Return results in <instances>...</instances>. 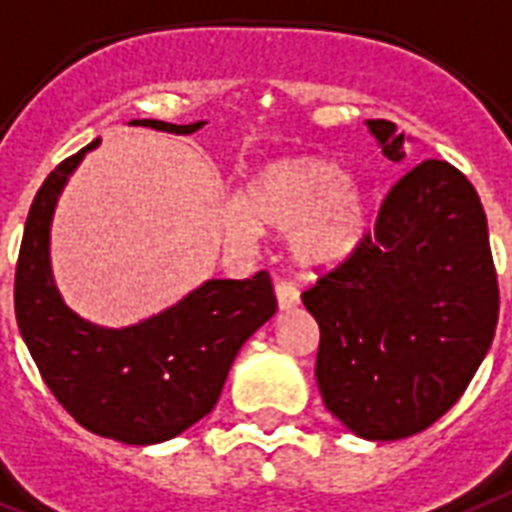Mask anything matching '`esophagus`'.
<instances>
[{
    "mask_svg": "<svg viewBox=\"0 0 512 512\" xmlns=\"http://www.w3.org/2000/svg\"><path fill=\"white\" fill-rule=\"evenodd\" d=\"M276 299L281 310H292L299 305V289L289 281H276Z\"/></svg>",
    "mask_w": 512,
    "mask_h": 512,
    "instance_id": "34e87169",
    "label": "esophagus"
}]
</instances>
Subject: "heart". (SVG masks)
<instances>
[{"label":"heart","mask_w":512,"mask_h":512,"mask_svg":"<svg viewBox=\"0 0 512 512\" xmlns=\"http://www.w3.org/2000/svg\"><path fill=\"white\" fill-rule=\"evenodd\" d=\"M373 226V199L331 157L292 155L263 162L236 194L223 220L231 244L255 231H289V249L305 270H331L363 247Z\"/></svg>","instance_id":"obj_1"}]
</instances>
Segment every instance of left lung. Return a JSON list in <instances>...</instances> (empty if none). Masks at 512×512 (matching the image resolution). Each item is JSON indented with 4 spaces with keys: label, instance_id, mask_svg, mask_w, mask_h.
Returning <instances> with one entry per match:
<instances>
[{
    "label": "left lung",
    "instance_id": "8db88e82",
    "mask_svg": "<svg viewBox=\"0 0 512 512\" xmlns=\"http://www.w3.org/2000/svg\"><path fill=\"white\" fill-rule=\"evenodd\" d=\"M392 162L405 134L368 120ZM302 302L321 328L315 378L352 434L394 442L439 421L471 384L494 339L500 289L473 184L423 160L389 189L373 234L323 273Z\"/></svg>",
    "mask_w": 512,
    "mask_h": 512
}]
</instances>
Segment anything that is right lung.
I'll return each instance as SVG.
<instances>
[{
  "instance_id": "right-lung-1",
  "label": "right lung",
  "mask_w": 512,
  "mask_h": 512,
  "mask_svg": "<svg viewBox=\"0 0 512 512\" xmlns=\"http://www.w3.org/2000/svg\"><path fill=\"white\" fill-rule=\"evenodd\" d=\"M131 126L194 134L205 120ZM97 144L62 160L33 197L15 268V318L44 384L83 429L123 444H157L213 410L236 352L276 313V294L260 270L244 281H205L136 326H94L73 313L54 286L49 226L62 186Z\"/></svg>"
}]
</instances>
